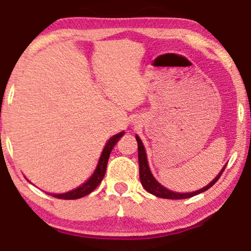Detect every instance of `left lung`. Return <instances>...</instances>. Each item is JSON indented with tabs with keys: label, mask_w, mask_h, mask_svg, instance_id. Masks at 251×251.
<instances>
[{
	"label": "left lung",
	"mask_w": 251,
	"mask_h": 251,
	"mask_svg": "<svg viewBox=\"0 0 251 251\" xmlns=\"http://www.w3.org/2000/svg\"><path fill=\"white\" fill-rule=\"evenodd\" d=\"M136 141H138V156H139V175H140V180L142 186L146 191H148L151 195L160 197V198H164V199H186L190 198V197L197 196L199 193L206 191L211 188L212 185H214L217 183V180L220 178L221 174L224 173L225 168H226L227 164H225L223 169L220 170V173L215 176V178L213 180H211L207 185L204 186V188L197 190V191H192V192H175L171 191V190L167 189L166 186H163L162 184L158 183L156 178L153 176L151 169H149V164H148V158H147V153H146V149L144 147V144L140 140L138 135H135Z\"/></svg>",
	"instance_id": "1"
}]
</instances>
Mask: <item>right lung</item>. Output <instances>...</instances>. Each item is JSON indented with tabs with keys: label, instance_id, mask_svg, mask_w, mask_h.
<instances>
[{
	"label": "right lung",
	"instance_id": "add662e5",
	"mask_svg": "<svg viewBox=\"0 0 251 251\" xmlns=\"http://www.w3.org/2000/svg\"><path fill=\"white\" fill-rule=\"evenodd\" d=\"M124 134H125V132L124 131L119 132L113 136H111L109 140H107L102 151V154H100V160H98L96 169L94 170L93 175L89 177L84 183H82L81 185H78L77 188L71 190V191L63 192V193H49V195L59 199H78L89 195L90 192H93L94 190L100 185V183L102 182V179L104 178L111 151H112V148L115 147L117 141H118Z\"/></svg>",
	"mask_w": 251,
	"mask_h": 251
}]
</instances>
